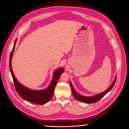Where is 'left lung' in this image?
I'll use <instances>...</instances> for the list:
<instances>
[{"mask_svg": "<svg viewBox=\"0 0 129 129\" xmlns=\"http://www.w3.org/2000/svg\"><path fill=\"white\" fill-rule=\"evenodd\" d=\"M116 80V77H115V79L114 80V81H113L112 83L110 85V86L106 90H105L104 91H103L102 92L99 93H98V94H97L96 95L92 96H82V95L79 94V93L75 91V90L74 88L73 85H72L71 81H70V85H71V87L72 92L73 95L74 97H75V98L77 100L81 101V102H83L84 103L90 104V103H95V102H97V101L100 100L103 97H104L105 95H106L108 92L110 91L112 89V88H113V87H114V85L115 83Z\"/></svg>", "mask_w": 129, "mask_h": 129, "instance_id": "8db88e82", "label": "left lung"}]
</instances>
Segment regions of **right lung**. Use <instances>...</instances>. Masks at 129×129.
<instances>
[{"label": "right lung", "instance_id": "1", "mask_svg": "<svg viewBox=\"0 0 129 129\" xmlns=\"http://www.w3.org/2000/svg\"><path fill=\"white\" fill-rule=\"evenodd\" d=\"M17 40V39H16L14 41L13 47L11 53L9 63L10 70L13 78L16 90L19 96L22 99L28 101V102L41 105L47 103L52 98V96L54 94V89H55L57 81L59 79L61 74L64 72V69L62 67L58 68L56 69L55 71L54 72L53 79L51 82H50L48 87L45 89L36 90L31 89L23 85L16 79L12 71V58L13 56Z\"/></svg>", "mask_w": 129, "mask_h": 129}]
</instances>
